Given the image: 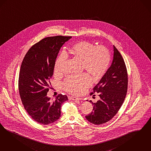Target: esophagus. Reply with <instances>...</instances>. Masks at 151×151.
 <instances>
[{"label":"esophagus","mask_w":151,"mask_h":151,"mask_svg":"<svg viewBox=\"0 0 151 151\" xmlns=\"http://www.w3.org/2000/svg\"><path fill=\"white\" fill-rule=\"evenodd\" d=\"M68 99L69 100H72L73 101H80L82 100L81 98H78V97H73V96H68Z\"/></svg>","instance_id":"esophagus-1"}]
</instances>
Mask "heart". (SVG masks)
I'll list each match as a JSON object with an SVG mask.
<instances>
[{
	"instance_id": "heart-1",
	"label": "heart",
	"mask_w": 151,
	"mask_h": 151,
	"mask_svg": "<svg viewBox=\"0 0 151 151\" xmlns=\"http://www.w3.org/2000/svg\"><path fill=\"white\" fill-rule=\"evenodd\" d=\"M67 55H71L81 61L82 68L95 79L100 78L109 67L111 56L109 49L104 45H95L87 41H81L73 44L67 52H62L56 59L54 72L60 75L63 72L64 64ZM92 84V79L88 73L70 76L62 83L63 88L73 95L83 93Z\"/></svg>"
}]
</instances>
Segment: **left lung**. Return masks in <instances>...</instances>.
Here are the masks:
<instances>
[{
	"label": "left lung",
	"mask_w": 151,
	"mask_h": 151,
	"mask_svg": "<svg viewBox=\"0 0 151 151\" xmlns=\"http://www.w3.org/2000/svg\"><path fill=\"white\" fill-rule=\"evenodd\" d=\"M114 58L111 65L90 95L97 94L99 100L93 103V110L86 118L90 123L100 125L110 120L122 106L128 90L127 69L120 52L114 46ZM95 98V97H93Z\"/></svg>",
	"instance_id": "1"
}]
</instances>
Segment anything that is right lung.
<instances>
[{
	"instance_id": "1",
	"label": "right lung",
	"mask_w": 151,
	"mask_h": 151,
	"mask_svg": "<svg viewBox=\"0 0 151 151\" xmlns=\"http://www.w3.org/2000/svg\"><path fill=\"white\" fill-rule=\"evenodd\" d=\"M72 36L47 37L27 52L20 68L18 89L24 109L36 122L48 125L60 117L61 105L68 100L59 94L55 100L47 96L56 57L63 45Z\"/></svg>"
}]
</instances>
